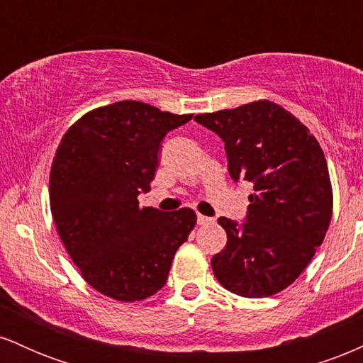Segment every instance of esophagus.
Segmentation results:
<instances>
[{
	"label": "esophagus",
	"instance_id": "34e87169",
	"mask_svg": "<svg viewBox=\"0 0 363 363\" xmlns=\"http://www.w3.org/2000/svg\"><path fill=\"white\" fill-rule=\"evenodd\" d=\"M213 223V218H208L205 215H198V225H210Z\"/></svg>",
	"mask_w": 363,
	"mask_h": 363
}]
</instances>
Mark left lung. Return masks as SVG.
<instances>
[{"label":"left lung","instance_id":"1","mask_svg":"<svg viewBox=\"0 0 363 363\" xmlns=\"http://www.w3.org/2000/svg\"><path fill=\"white\" fill-rule=\"evenodd\" d=\"M194 121L223 140L230 177L254 184L244 223L218 218L227 245L211 257L216 280L240 297H272L301 277L331 222L333 187L323 148L309 128L269 101Z\"/></svg>","mask_w":363,"mask_h":363}]
</instances>
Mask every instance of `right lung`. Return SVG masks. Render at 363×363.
I'll return each instance as SVG.
<instances>
[{
  "label": "right lung",
  "instance_id": "obj_1",
  "mask_svg": "<svg viewBox=\"0 0 363 363\" xmlns=\"http://www.w3.org/2000/svg\"><path fill=\"white\" fill-rule=\"evenodd\" d=\"M193 114L121 101L82 116L61 138L49 201L65 249L91 289L121 302L145 301L169 278L179 245L196 225L191 208H140L158 150Z\"/></svg>",
  "mask_w": 363,
  "mask_h": 363
}]
</instances>
